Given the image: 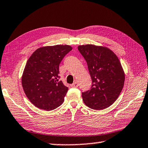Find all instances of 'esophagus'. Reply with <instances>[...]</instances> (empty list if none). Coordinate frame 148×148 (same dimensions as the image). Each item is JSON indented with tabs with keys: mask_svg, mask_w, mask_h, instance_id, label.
<instances>
[{
	"mask_svg": "<svg viewBox=\"0 0 148 148\" xmlns=\"http://www.w3.org/2000/svg\"><path fill=\"white\" fill-rule=\"evenodd\" d=\"M71 87H78V84H77V82H74V84H71Z\"/></svg>",
	"mask_w": 148,
	"mask_h": 148,
	"instance_id": "34e87169",
	"label": "esophagus"
}]
</instances>
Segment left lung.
<instances>
[{
    "instance_id": "left-lung-1",
    "label": "left lung",
    "mask_w": 148,
    "mask_h": 148,
    "mask_svg": "<svg viewBox=\"0 0 148 148\" xmlns=\"http://www.w3.org/2000/svg\"><path fill=\"white\" fill-rule=\"evenodd\" d=\"M84 57L92 79L89 91L82 92L84 103L93 110L109 107L118 98L125 82V72L111 49L92 44L77 47Z\"/></svg>"
}]
</instances>
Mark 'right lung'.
Here are the masks:
<instances>
[{
    "instance_id": "right-lung-1",
    "label": "right lung",
    "mask_w": 148,
    "mask_h": 148,
    "mask_svg": "<svg viewBox=\"0 0 148 148\" xmlns=\"http://www.w3.org/2000/svg\"><path fill=\"white\" fill-rule=\"evenodd\" d=\"M72 47L69 45L44 46L29 57L21 77L23 91L32 104L50 111L63 103L68 91L59 81V64Z\"/></svg>"
}]
</instances>
